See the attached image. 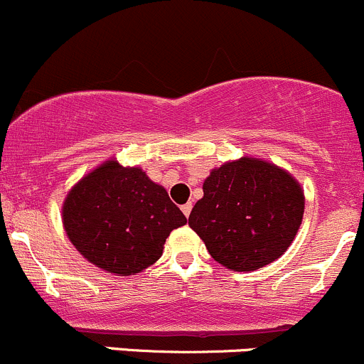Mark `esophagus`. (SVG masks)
I'll use <instances>...</instances> for the list:
<instances>
[{"mask_svg":"<svg viewBox=\"0 0 364 364\" xmlns=\"http://www.w3.org/2000/svg\"><path fill=\"white\" fill-rule=\"evenodd\" d=\"M191 210H193V203L182 205V212H183V215H186V217L191 215Z\"/></svg>","mask_w":364,"mask_h":364,"instance_id":"obj_1","label":"esophagus"}]
</instances>
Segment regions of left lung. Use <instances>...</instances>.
<instances>
[{
	"label": "left lung",
	"instance_id": "left-lung-1",
	"mask_svg": "<svg viewBox=\"0 0 364 364\" xmlns=\"http://www.w3.org/2000/svg\"><path fill=\"white\" fill-rule=\"evenodd\" d=\"M303 212L305 194L289 171L243 156L210 171L189 226L217 263L233 272H254L289 249Z\"/></svg>",
	"mask_w": 364,
	"mask_h": 364
}]
</instances>
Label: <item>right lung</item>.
I'll return each instance as SVG.
<instances>
[{"mask_svg":"<svg viewBox=\"0 0 364 364\" xmlns=\"http://www.w3.org/2000/svg\"><path fill=\"white\" fill-rule=\"evenodd\" d=\"M186 223L163 186L115 157L84 175L63 201V226L75 249L119 277L154 264L171 231Z\"/></svg>","mask_w":364,"mask_h":364,"instance_id":"right-lung-1","label":"right lung"}]
</instances>
